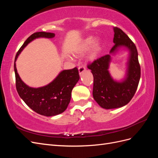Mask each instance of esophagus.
<instances>
[{
	"mask_svg": "<svg viewBox=\"0 0 158 158\" xmlns=\"http://www.w3.org/2000/svg\"><path fill=\"white\" fill-rule=\"evenodd\" d=\"M85 70V68L84 67V66H80V67L78 68V71H79V74H80V75L82 74Z\"/></svg>",
	"mask_w": 158,
	"mask_h": 158,
	"instance_id": "obj_1",
	"label": "esophagus"
}]
</instances>
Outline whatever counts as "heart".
Instances as JSON below:
<instances>
[{"mask_svg":"<svg viewBox=\"0 0 158 158\" xmlns=\"http://www.w3.org/2000/svg\"><path fill=\"white\" fill-rule=\"evenodd\" d=\"M102 40L98 38L95 40V37L93 36H88L84 39L79 45L78 50L79 52H84L88 51L91 46V49L88 54V59L89 60L95 59L99 52L102 50Z\"/></svg>","mask_w":158,"mask_h":158,"instance_id":"1","label":"heart"}]
</instances>
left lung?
Listing matches in <instances>:
<instances>
[{"instance_id":"obj_1","label":"left lung","mask_w":158,"mask_h":158,"mask_svg":"<svg viewBox=\"0 0 158 158\" xmlns=\"http://www.w3.org/2000/svg\"><path fill=\"white\" fill-rule=\"evenodd\" d=\"M114 46L109 55L94 60L88 66L94 76L93 97L99 106L106 109L126 106L135 95L140 78V66L135 44L120 28L113 27ZM121 48L129 52L125 78L114 80L108 71L111 56Z\"/></svg>"}]
</instances>
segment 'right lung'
Here are the masks:
<instances>
[{
	"label": "right lung",
	"instance_id": "add662e5",
	"mask_svg": "<svg viewBox=\"0 0 158 158\" xmlns=\"http://www.w3.org/2000/svg\"><path fill=\"white\" fill-rule=\"evenodd\" d=\"M53 33L36 32L30 35L18 51L14 60V69L16 76L17 92L27 106L38 114L46 117L55 116L63 113L71 99V92L78 82V69L62 70L51 82L44 86L32 88L23 82L16 69V61L19 55L30 42L37 38H53Z\"/></svg>",
	"mask_w": 158,
	"mask_h": 158
}]
</instances>
